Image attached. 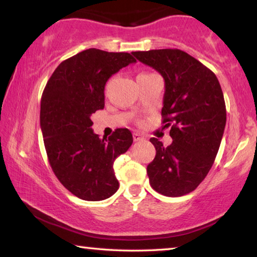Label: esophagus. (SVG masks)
Segmentation results:
<instances>
[{
	"label": "esophagus",
	"mask_w": 257,
	"mask_h": 257,
	"mask_svg": "<svg viewBox=\"0 0 257 257\" xmlns=\"http://www.w3.org/2000/svg\"><path fill=\"white\" fill-rule=\"evenodd\" d=\"M133 140L134 141L144 140V136H142V134H140V133H138V132H134L133 133Z\"/></svg>",
	"instance_id": "esophagus-1"
}]
</instances>
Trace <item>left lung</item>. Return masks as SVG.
Here are the masks:
<instances>
[{"label":"left lung","instance_id":"obj_1","mask_svg":"<svg viewBox=\"0 0 257 257\" xmlns=\"http://www.w3.org/2000/svg\"><path fill=\"white\" fill-rule=\"evenodd\" d=\"M137 60L165 81L162 118L172 144L151 142L156 155L147 167L151 186L165 196L188 194L211 169L222 141L226 108L216 74L180 49L134 51Z\"/></svg>","mask_w":257,"mask_h":257}]
</instances>
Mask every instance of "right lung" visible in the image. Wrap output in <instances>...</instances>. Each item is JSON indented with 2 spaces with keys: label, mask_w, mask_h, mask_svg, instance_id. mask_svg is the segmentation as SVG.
<instances>
[{
  "label": "right lung",
  "mask_w": 257,
  "mask_h": 257,
  "mask_svg": "<svg viewBox=\"0 0 257 257\" xmlns=\"http://www.w3.org/2000/svg\"><path fill=\"white\" fill-rule=\"evenodd\" d=\"M136 62L128 53L90 48L63 61L43 89L40 125L49 164L79 199L105 200L119 187L113 162L131 147L132 133L117 128L101 140L90 116L104 108L108 79Z\"/></svg>",
  "instance_id": "add662e5"
}]
</instances>
